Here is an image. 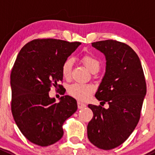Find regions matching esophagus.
Masks as SVG:
<instances>
[{"label":"esophagus","instance_id":"esophagus-1","mask_svg":"<svg viewBox=\"0 0 155 155\" xmlns=\"http://www.w3.org/2000/svg\"><path fill=\"white\" fill-rule=\"evenodd\" d=\"M77 105H78V108H79V109H83V108H85V107H86V105H85V104H82V103H80V102H78Z\"/></svg>","mask_w":155,"mask_h":155}]
</instances>
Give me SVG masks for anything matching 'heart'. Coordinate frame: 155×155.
Masks as SVG:
<instances>
[{
  "label": "heart",
  "instance_id": "heart-1",
  "mask_svg": "<svg viewBox=\"0 0 155 155\" xmlns=\"http://www.w3.org/2000/svg\"><path fill=\"white\" fill-rule=\"evenodd\" d=\"M82 61L90 72L99 70L101 64H100L99 60L94 56L89 54H84L83 57L82 58ZM73 65V59L72 58H67L63 63L61 70L62 74L65 79H69L71 76ZM93 91V87L90 85H87V84L75 83L70 85L68 87L69 94L80 101H86L87 100H88Z\"/></svg>",
  "mask_w": 155,
  "mask_h": 155
}]
</instances>
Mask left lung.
<instances>
[{
    "label": "left lung",
    "instance_id": "left-lung-1",
    "mask_svg": "<svg viewBox=\"0 0 155 155\" xmlns=\"http://www.w3.org/2000/svg\"><path fill=\"white\" fill-rule=\"evenodd\" d=\"M91 44L107 61L95 97L109 108L89 104L94 116L87 127V138L97 148L110 150L127 140L138 124L146 83L140 58L128 45L112 40Z\"/></svg>",
    "mask_w": 155,
    "mask_h": 155
}]
</instances>
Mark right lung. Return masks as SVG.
Listing matches in <instances>:
<instances>
[{
	"mask_svg": "<svg viewBox=\"0 0 155 155\" xmlns=\"http://www.w3.org/2000/svg\"><path fill=\"white\" fill-rule=\"evenodd\" d=\"M79 42L38 39L20 50L10 76L11 110L20 131L31 143L48 146L63 137L64 122L77 110V103L65 95L55 103L51 87L63 80L62 65Z\"/></svg>",
	"mask_w": 155,
	"mask_h": 155,
	"instance_id": "1",
	"label": "right lung"
}]
</instances>
